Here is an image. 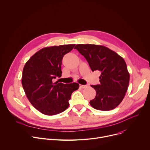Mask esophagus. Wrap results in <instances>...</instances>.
<instances>
[{
    "mask_svg": "<svg viewBox=\"0 0 150 150\" xmlns=\"http://www.w3.org/2000/svg\"><path fill=\"white\" fill-rule=\"evenodd\" d=\"M88 87V85H80V87L82 88H85Z\"/></svg>",
    "mask_w": 150,
    "mask_h": 150,
    "instance_id": "1",
    "label": "esophagus"
}]
</instances>
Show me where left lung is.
<instances>
[{
	"label": "left lung",
	"mask_w": 150,
	"mask_h": 150,
	"mask_svg": "<svg viewBox=\"0 0 150 150\" xmlns=\"http://www.w3.org/2000/svg\"><path fill=\"white\" fill-rule=\"evenodd\" d=\"M87 60L92 71L101 72L100 83L91 85L96 96L90 101L95 109L108 111L122 101L129 83L125 60L115 52L101 45H77L75 48Z\"/></svg>",
	"instance_id": "8db88e82"
}]
</instances>
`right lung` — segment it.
Here are the masks:
<instances>
[{
  "mask_svg": "<svg viewBox=\"0 0 150 150\" xmlns=\"http://www.w3.org/2000/svg\"><path fill=\"white\" fill-rule=\"evenodd\" d=\"M75 46L45 47L25 63L22 76L24 90L31 104L42 114L52 116L67 110L72 93L79 88L78 83L53 82V79L62 76V59Z\"/></svg>",
  "mask_w": 150,
  "mask_h": 150,
  "instance_id": "1",
  "label": "right lung"
}]
</instances>
